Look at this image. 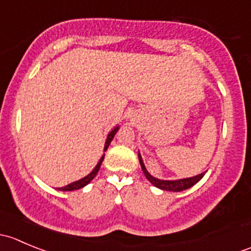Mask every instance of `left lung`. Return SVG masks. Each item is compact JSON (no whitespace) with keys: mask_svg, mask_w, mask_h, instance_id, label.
I'll use <instances>...</instances> for the list:
<instances>
[{"mask_svg":"<svg viewBox=\"0 0 251 251\" xmlns=\"http://www.w3.org/2000/svg\"><path fill=\"white\" fill-rule=\"evenodd\" d=\"M138 159H140V164H141V168L142 171H143L144 176L147 177L149 182H151L153 186H155L156 188H160L163 191H170V192H181L184 191V189H188L191 188L192 186H194L196 183H198L203 176L205 175V173L201 174V175H197L194 177H188V178H182V179H175V181H164V179H159L156 177H153L151 174L147 171L146 166H144L143 160L141 158V154L138 153Z\"/></svg>","mask_w":251,"mask_h":251,"instance_id":"left-lung-1","label":"left lung"}]
</instances>
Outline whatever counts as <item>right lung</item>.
Instances as JSON below:
<instances>
[{
    "label": "right lung",
    "instance_id": "right-lung-1",
    "mask_svg": "<svg viewBox=\"0 0 251 251\" xmlns=\"http://www.w3.org/2000/svg\"><path fill=\"white\" fill-rule=\"evenodd\" d=\"M118 130H119V126H116V127L114 128V130H111L110 132H109V135H108V137H107V141H105L104 151H107V149H108V147H109V144H110L111 140H113V138H114V136H115V133L118 132ZM103 159H104V154H103L102 158L100 159V161H98V164H97V165H96V168L93 169V170H92V173L88 174L87 176H85V177H83V178L78 179V181L73 182V183L68 184V186L62 187V188H58V189H59V191H64V192H67V191H76V189L83 188V187H85L86 184H88V183H90L91 181H92L93 178H95L96 175H97L98 171H100V165H102Z\"/></svg>",
    "mask_w": 251,
    "mask_h": 251
}]
</instances>
